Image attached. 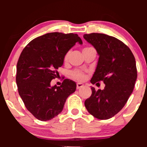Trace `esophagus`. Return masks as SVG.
I'll return each instance as SVG.
<instances>
[{"instance_id":"obj_1","label":"esophagus","mask_w":147,"mask_h":147,"mask_svg":"<svg viewBox=\"0 0 147 147\" xmlns=\"http://www.w3.org/2000/svg\"><path fill=\"white\" fill-rule=\"evenodd\" d=\"M83 84H81V83H77V89H79L80 88H82V86H83Z\"/></svg>"}]
</instances>
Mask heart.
<instances>
[{
  "label": "heart",
  "mask_w": 147,
  "mask_h": 147,
  "mask_svg": "<svg viewBox=\"0 0 147 147\" xmlns=\"http://www.w3.org/2000/svg\"><path fill=\"white\" fill-rule=\"evenodd\" d=\"M89 48H89V47L84 48L83 49V51H84V50H88V49H89ZM69 55H70V52H68L66 54H65V56H64L63 61L65 63L68 61ZM70 76H71V77L72 79H76V80L79 81V82H82V81H84V79H86L85 72L81 70H73V71H72L71 72H70Z\"/></svg>",
  "instance_id": "obj_1"
}]
</instances>
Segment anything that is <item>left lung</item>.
Here are the masks:
<instances>
[{"instance_id": "left-lung-1", "label": "left lung", "mask_w": 147, "mask_h": 147, "mask_svg": "<svg viewBox=\"0 0 147 147\" xmlns=\"http://www.w3.org/2000/svg\"><path fill=\"white\" fill-rule=\"evenodd\" d=\"M99 55L95 72L90 82L102 81L104 90H95L84 102L90 114L99 119H108L118 113L134 88L137 79L136 59L127 45L113 36L100 33L84 34Z\"/></svg>"}]
</instances>
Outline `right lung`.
Instances as JSON below:
<instances>
[{"label": "right lung", "instance_id": "add662e5", "mask_svg": "<svg viewBox=\"0 0 147 147\" xmlns=\"http://www.w3.org/2000/svg\"><path fill=\"white\" fill-rule=\"evenodd\" d=\"M78 42L77 34L51 32L33 39L22 51L16 65L18 91L25 107L36 119L48 121L61 112L76 90L75 82L65 79L60 86H50L58 77L68 50Z\"/></svg>", "mask_w": 147, "mask_h": 147}]
</instances>
